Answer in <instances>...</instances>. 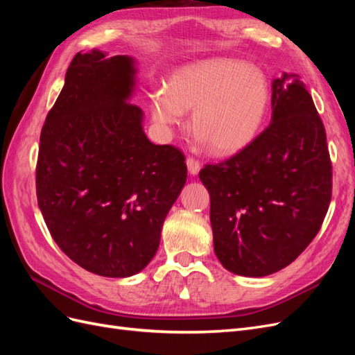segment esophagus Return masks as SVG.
Returning <instances> with one entry per match:
<instances>
[{
    "mask_svg": "<svg viewBox=\"0 0 355 355\" xmlns=\"http://www.w3.org/2000/svg\"><path fill=\"white\" fill-rule=\"evenodd\" d=\"M187 166H188V171L191 175H197L198 171H200V168H201V163L198 159H196V158H192V157H188L187 158Z\"/></svg>",
    "mask_w": 355,
    "mask_h": 355,
    "instance_id": "1",
    "label": "esophagus"
}]
</instances>
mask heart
I'll return each instance as SVG.
<instances>
[{
  "label": "heart",
  "mask_w": 355,
  "mask_h": 355,
  "mask_svg": "<svg viewBox=\"0 0 355 355\" xmlns=\"http://www.w3.org/2000/svg\"><path fill=\"white\" fill-rule=\"evenodd\" d=\"M270 105L266 75L237 59L189 63L171 73L167 90L151 94V112L161 125L180 124L192 112V130L211 153L231 155L249 146Z\"/></svg>",
  "instance_id": "b5f03b06"
}]
</instances>
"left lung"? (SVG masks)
I'll list each match as a JSON object with an SVG mask.
<instances>
[{
    "mask_svg": "<svg viewBox=\"0 0 355 355\" xmlns=\"http://www.w3.org/2000/svg\"><path fill=\"white\" fill-rule=\"evenodd\" d=\"M271 106L270 125L249 146L200 171L214 253L244 277L292 263L320 231L331 198L326 130L299 75L272 81Z\"/></svg>",
    "mask_w": 355,
    "mask_h": 355,
    "instance_id": "left-lung-1",
    "label": "left lung"
}]
</instances>
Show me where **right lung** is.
Masks as SVG:
<instances>
[{
	"mask_svg": "<svg viewBox=\"0 0 355 355\" xmlns=\"http://www.w3.org/2000/svg\"><path fill=\"white\" fill-rule=\"evenodd\" d=\"M135 60L77 53L40 136L37 198L53 240L102 277L142 271L187 182L185 155L146 137Z\"/></svg>",
	"mask_w": 355,
	"mask_h": 355,
	"instance_id": "right-lung-1",
	"label": "right lung"
}]
</instances>
